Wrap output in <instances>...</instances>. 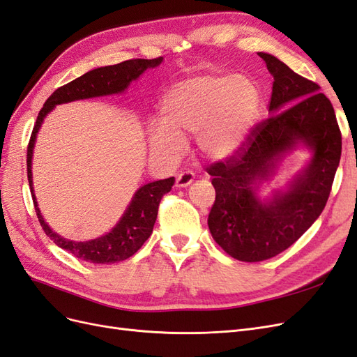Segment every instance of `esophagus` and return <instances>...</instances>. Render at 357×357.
<instances>
[{"label":"esophagus","mask_w":357,"mask_h":357,"mask_svg":"<svg viewBox=\"0 0 357 357\" xmlns=\"http://www.w3.org/2000/svg\"><path fill=\"white\" fill-rule=\"evenodd\" d=\"M193 181V172L192 171H185V172H180L176 178V186L177 188H188L190 183Z\"/></svg>","instance_id":"1"}]
</instances>
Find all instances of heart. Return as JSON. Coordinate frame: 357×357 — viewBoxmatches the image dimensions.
Instances as JSON below:
<instances>
[{
	"label": "heart",
	"instance_id": "b5f03b06",
	"mask_svg": "<svg viewBox=\"0 0 357 357\" xmlns=\"http://www.w3.org/2000/svg\"><path fill=\"white\" fill-rule=\"evenodd\" d=\"M259 107V89L247 75H193L176 83L164 96L160 125L150 128V149L160 158L174 160L186 139L197 135L202 156L226 159L247 142Z\"/></svg>",
	"mask_w": 357,
	"mask_h": 357
}]
</instances>
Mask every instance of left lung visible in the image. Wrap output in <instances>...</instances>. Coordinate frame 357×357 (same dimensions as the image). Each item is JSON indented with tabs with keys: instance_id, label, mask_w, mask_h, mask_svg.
I'll return each mask as SVG.
<instances>
[{
	"instance_id": "obj_1",
	"label": "left lung",
	"mask_w": 357,
	"mask_h": 357,
	"mask_svg": "<svg viewBox=\"0 0 357 357\" xmlns=\"http://www.w3.org/2000/svg\"><path fill=\"white\" fill-rule=\"evenodd\" d=\"M257 55L274 77L269 117L253 128L238 152L207 168L215 189L210 232L226 253L243 262H261L284 252L317 220L341 158L337 116L320 86L269 53ZM299 144L312 150L309 165L284 192L262 202L258 185Z\"/></svg>"
}]
</instances>
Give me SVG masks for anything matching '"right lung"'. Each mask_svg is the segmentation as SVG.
<instances>
[{"instance_id": "1", "label": "right lung", "mask_w": 357, "mask_h": 357, "mask_svg": "<svg viewBox=\"0 0 357 357\" xmlns=\"http://www.w3.org/2000/svg\"><path fill=\"white\" fill-rule=\"evenodd\" d=\"M164 58L155 59H129L116 66L95 68L89 73L80 75L67 84L61 86L53 92L47 101L43 105L37 116V122L32 129L31 139L28 144L26 153V167H28V181L31 188L32 201L40 225L45 229L46 235L53 240L56 245L67 250L73 256L92 264H116L131 257L138 248L142 247L146 240L152 235L153 226L158 218V208L162 197L168 193L174 185V177L165 180H158L147 183L139 188L129 202L123 215L116 223L114 228L105 235L98 236L89 241H71L63 238L50 229V226L45 222L38 208L37 198L32 188V152H34L36 138L38 129L41 128L45 117L59 104H66L77 100L95 98V96L122 93L132 80H137L147 68H155Z\"/></svg>"}]
</instances>
